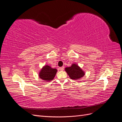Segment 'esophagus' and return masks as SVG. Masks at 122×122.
<instances>
[{
  "instance_id": "obj_1",
  "label": "esophagus",
  "mask_w": 122,
  "mask_h": 122,
  "mask_svg": "<svg viewBox=\"0 0 122 122\" xmlns=\"http://www.w3.org/2000/svg\"><path fill=\"white\" fill-rule=\"evenodd\" d=\"M59 70L60 71H63L64 69V67H59Z\"/></svg>"
}]
</instances>
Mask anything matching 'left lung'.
I'll list each match as a JSON object with an SVG mask.
<instances>
[{
    "label": "left lung",
    "mask_w": 122,
    "mask_h": 122,
    "mask_svg": "<svg viewBox=\"0 0 122 122\" xmlns=\"http://www.w3.org/2000/svg\"><path fill=\"white\" fill-rule=\"evenodd\" d=\"M65 71L71 79L75 81L80 80L85 75V72L77 64L74 63L70 67L65 68Z\"/></svg>",
    "instance_id": "1"
}]
</instances>
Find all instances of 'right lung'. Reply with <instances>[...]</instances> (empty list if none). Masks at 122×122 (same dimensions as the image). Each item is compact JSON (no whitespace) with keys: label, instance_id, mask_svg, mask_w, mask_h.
I'll list each match as a JSON object with an SVG mask.
<instances>
[{"label":"right lung","instance_id":"add662e5","mask_svg":"<svg viewBox=\"0 0 122 122\" xmlns=\"http://www.w3.org/2000/svg\"><path fill=\"white\" fill-rule=\"evenodd\" d=\"M57 71V69L53 68L50 66L46 65L39 72V77L45 81L49 82L54 79Z\"/></svg>","mask_w":122,"mask_h":122}]
</instances>
